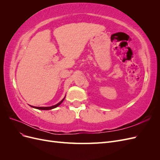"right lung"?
<instances>
[{
    "label": "right lung",
    "instance_id": "add662e5",
    "mask_svg": "<svg viewBox=\"0 0 160 160\" xmlns=\"http://www.w3.org/2000/svg\"><path fill=\"white\" fill-rule=\"evenodd\" d=\"M65 99V98L62 99V100H61L60 102L59 103H57V104H56V105H52V106H51V107H35V106H31V107H32L33 108H36V109H41V110H49V109H54V108H57V107H58V106H59L62 101H63V100Z\"/></svg>",
    "mask_w": 160,
    "mask_h": 160
}]
</instances>
